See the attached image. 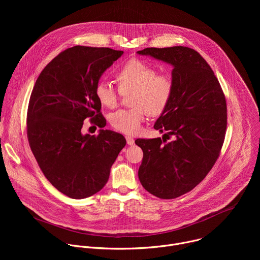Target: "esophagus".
I'll return each mask as SVG.
<instances>
[{
    "instance_id": "34e87169",
    "label": "esophagus",
    "mask_w": 260,
    "mask_h": 260,
    "mask_svg": "<svg viewBox=\"0 0 260 260\" xmlns=\"http://www.w3.org/2000/svg\"><path fill=\"white\" fill-rule=\"evenodd\" d=\"M126 143H127V145H129V146H132V145H134L135 144V140H134V138H132V137H129V136H126Z\"/></svg>"
}]
</instances>
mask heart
I'll use <instances>...</instances> for the list:
<instances>
[{
  "mask_svg": "<svg viewBox=\"0 0 260 260\" xmlns=\"http://www.w3.org/2000/svg\"><path fill=\"white\" fill-rule=\"evenodd\" d=\"M118 88L105 80L94 87L99 102L108 108H114L120 92H129L131 109H121L110 116V123L115 129L135 135L140 132L146 115L158 116L167 109L174 92V81L168 73H157L155 67L141 59H131L116 73Z\"/></svg>",
  "mask_w": 260,
  "mask_h": 260,
  "instance_id": "1",
  "label": "heart"
}]
</instances>
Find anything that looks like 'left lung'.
Masks as SVG:
<instances>
[{
  "instance_id": "obj_1",
  "label": "left lung",
  "mask_w": 260,
  "mask_h": 260,
  "mask_svg": "<svg viewBox=\"0 0 260 260\" xmlns=\"http://www.w3.org/2000/svg\"><path fill=\"white\" fill-rule=\"evenodd\" d=\"M138 53L174 67L173 96L154 124L167 134L162 139L135 141L143 150L138 172L143 187L159 199L173 200L191 191L218 159L228 125L225 95L209 63L194 49L150 47Z\"/></svg>"
}]
</instances>
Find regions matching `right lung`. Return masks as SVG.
Instances as JSON below:
<instances>
[{"label": "right lung", "mask_w": 260, "mask_h": 260, "mask_svg": "<svg viewBox=\"0 0 260 260\" xmlns=\"http://www.w3.org/2000/svg\"><path fill=\"white\" fill-rule=\"evenodd\" d=\"M122 54L108 47L68 48L43 69L30 93L26 114L30 150L47 180L71 199L99 192L126 144L113 131L101 129L98 136L81 133L86 119L105 127L94 87Z\"/></svg>", "instance_id": "1"}]
</instances>
